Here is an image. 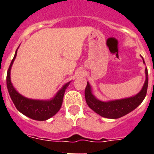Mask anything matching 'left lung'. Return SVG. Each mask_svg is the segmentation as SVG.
I'll use <instances>...</instances> for the list:
<instances>
[{"mask_svg":"<svg viewBox=\"0 0 154 154\" xmlns=\"http://www.w3.org/2000/svg\"><path fill=\"white\" fill-rule=\"evenodd\" d=\"M143 62L145 63L143 60ZM148 88V70L146 69V82L142 89L135 96L114 101H101L97 99L93 94L92 89L89 82H87L85 90V101L89 107L95 112L103 117L117 119L135 109L145 99Z\"/></svg>","mask_w":154,"mask_h":154,"instance_id":"1","label":"left lung"}]
</instances>
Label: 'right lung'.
Instances as JSON below:
<instances>
[{
  "label": "right lung",
  "instance_id": "right-lung-1",
  "mask_svg": "<svg viewBox=\"0 0 154 154\" xmlns=\"http://www.w3.org/2000/svg\"><path fill=\"white\" fill-rule=\"evenodd\" d=\"M17 49L16 50L14 57L11 61L10 65L8 67L7 77H6L7 89H8L9 96L18 111L21 112L22 114L25 115L26 117H29L31 119L37 120V121H45V120L49 119L60 110L62 105L65 89L69 86L70 82L64 85V86L50 100H45V101L33 100V99L27 98L22 96L14 89L10 78L11 67L17 57Z\"/></svg>",
  "mask_w": 154,
  "mask_h": 154
}]
</instances>
